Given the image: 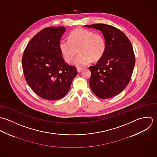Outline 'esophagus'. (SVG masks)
Listing matches in <instances>:
<instances>
[{"instance_id":"esophagus-1","label":"esophagus","mask_w":157,"mask_h":157,"mask_svg":"<svg viewBox=\"0 0 157 157\" xmlns=\"http://www.w3.org/2000/svg\"><path fill=\"white\" fill-rule=\"evenodd\" d=\"M83 70L82 68H77V71L78 73H80Z\"/></svg>"}]
</instances>
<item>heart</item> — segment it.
<instances>
[{
	"mask_svg": "<svg viewBox=\"0 0 157 157\" xmlns=\"http://www.w3.org/2000/svg\"><path fill=\"white\" fill-rule=\"evenodd\" d=\"M59 49L65 61L71 63L79 52L73 63L77 67H84L92 60L97 61L104 55L105 42L102 35L84 29H77L69 34V39H63Z\"/></svg>",
	"mask_w": 157,
	"mask_h": 157,
	"instance_id": "heart-1",
	"label": "heart"
}]
</instances>
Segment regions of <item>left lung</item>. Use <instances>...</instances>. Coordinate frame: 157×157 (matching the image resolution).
<instances>
[{
  "label": "left lung",
  "mask_w": 157,
  "mask_h": 157,
  "mask_svg": "<svg viewBox=\"0 0 157 157\" xmlns=\"http://www.w3.org/2000/svg\"><path fill=\"white\" fill-rule=\"evenodd\" d=\"M101 31L105 42L103 56L89 67L92 91L100 98L107 99L120 94L130 82L135 58L131 42L118 29L106 24L86 25Z\"/></svg>",
  "instance_id": "8db88e82"
}]
</instances>
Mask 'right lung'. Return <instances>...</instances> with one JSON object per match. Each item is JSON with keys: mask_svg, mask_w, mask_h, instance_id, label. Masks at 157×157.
Segmentation results:
<instances>
[{"mask_svg": "<svg viewBox=\"0 0 157 157\" xmlns=\"http://www.w3.org/2000/svg\"><path fill=\"white\" fill-rule=\"evenodd\" d=\"M64 27H51L35 35L27 45L22 63L25 80L40 97L50 101L63 98L77 75L75 67L63 59L59 43Z\"/></svg>", "mask_w": 157, "mask_h": 157, "instance_id": "obj_1", "label": "right lung"}]
</instances>
